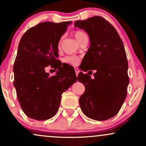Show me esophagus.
Here are the masks:
<instances>
[{
  "label": "esophagus",
  "mask_w": 146,
  "mask_h": 146,
  "mask_svg": "<svg viewBox=\"0 0 146 146\" xmlns=\"http://www.w3.org/2000/svg\"><path fill=\"white\" fill-rule=\"evenodd\" d=\"M74 69H75V73H76V75H77V76H78V73H79V72H80V71H79V69L77 67H74Z\"/></svg>",
  "instance_id": "1"
}]
</instances>
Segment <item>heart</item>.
I'll use <instances>...</instances> for the list:
<instances>
[{
  "instance_id": "heart-1",
  "label": "heart",
  "mask_w": 146,
  "mask_h": 146,
  "mask_svg": "<svg viewBox=\"0 0 146 146\" xmlns=\"http://www.w3.org/2000/svg\"><path fill=\"white\" fill-rule=\"evenodd\" d=\"M73 35H74L75 38H76L77 40L79 42V41H80V40L81 39L82 37L83 36H84V35H86V34H85V33H84L83 31H75L74 33H73ZM64 61L65 62H66V63L71 64H73V65H75V64H78V61H79V58L77 56H66V58L64 59Z\"/></svg>"
}]
</instances>
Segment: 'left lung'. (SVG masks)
I'll use <instances>...</instances> for the list:
<instances>
[{"mask_svg": "<svg viewBox=\"0 0 146 146\" xmlns=\"http://www.w3.org/2000/svg\"><path fill=\"white\" fill-rule=\"evenodd\" d=\"M75 27L84 30L90 39L82 70H96L93 79L82 72L78 74V81L85 86L79 103L86 116L104 121L118 113L126 98L129 78L124 46L116 29L101 16L76 21Z\"/></svg>", "mask_w": 146, "mask_h": 146, "instance_id": "8db88e82", "label": "left lung"}]
</instances>
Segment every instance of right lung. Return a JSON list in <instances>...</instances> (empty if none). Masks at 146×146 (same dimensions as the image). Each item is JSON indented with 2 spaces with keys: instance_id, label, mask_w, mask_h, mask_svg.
Here are the masks:
<instances>
[{
  "instance_id": "add662e5",
  "label": "right lung",
  "mask_w": 146,
  "mask_h": 146,
  "mask_svg": "<svg viewBox=\"0 0 146 146\" xmlns=\"http://www.w3.org/2000/svg\"><path fill=\"white\" fill-rule=\"evenodd\" d=\"M71 21L43 22L22 36L14 64L17 98L25 115L36 120H46L58 112L62 93L77 82L74 68L57 60L58 44ZM58 69L50 76L45 67Z\"/></svg>"
}]
</instances>
